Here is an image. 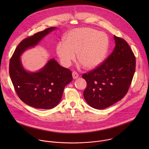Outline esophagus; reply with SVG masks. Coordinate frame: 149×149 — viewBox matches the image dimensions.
<instances>
[{"instance_id":"esophagus-1","label":"esophagus","mask_w":149,"mask_h":149,"mask_svg":"<svg viewBox=\"0 0 149 149\" xmlns=\"http://www.w3.org/2000/svg\"><path fill=\"white\" fill-rule=\"evenodd\" d=\"M72 77H73L74 79H77V78H78V77H79L78 74L76 71H74L72 72Z\"/></svg>"}]
</instances>
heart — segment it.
I'll list each match as a JSON object with an SVG mask.
<instances>
[{
    "label": "heart",
    "mask_w": 149,
    "mask_h": 149,
    "mask_svg": "<svg viewBox=\"0 0 149 149\" xmlns=\"http://www.w3.org/2000/svg\"><path fill=\"white\" fill-rule=\"evenodd\" d=\"M109 49V39L104 33L90 28H79L70 31L64 44L56 47V53L65 67H69L75 59V54L82 65L88 70L99 66Z\"/></svg>",
    "instance_id": "b5f03b06"
}]
</instances>
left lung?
<instances>
[{
    "mask_svg": "<svg viewBox=\"0 0 149 149\" xmlns=\"http://www.w3.org/2000/svg\"><path fill=\"white\" fill-rule=\"evenodd\" d=\"M112 53L82 78L87 82L84 97L96 109H104L121 100L128 92L136 70V57L127 42L114 36Z\"/></svg>",
    "mask_w": 149,
    "mask_h": 149,
    "instance_id": "1",
    "label": "left lung"
}]
</instances>
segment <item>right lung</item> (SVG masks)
<instances>
[{
  "mask_svg": "<svg viewBox=\"0 0 149 149\" xmlns=\"http://www.w3.org/2000/svg\"><path fill=\"white\" fill-rule=\"evenodd\" d=\"M56 27L26 38L20 42L9 63V75L19 98L27 105L39 109H51L58 104L65 87L72 80L70 70L61 67L54 59L36 72L25 70L20 56L28 48L33 47Z\"/></svg>",
  "mask_w": 149,
  "mask_h": 149,
  "instance_id": "right-lung-1",
  "label": "right lung"
}]
</instances>
